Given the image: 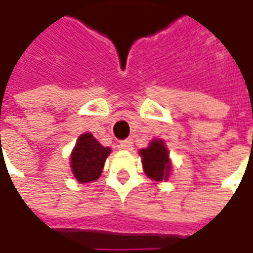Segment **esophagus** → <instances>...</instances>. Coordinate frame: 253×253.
<instances>
[{"label":"esophagus","mask_w":253,"mask_h":253,"mask_svg":"<svg viewBox=\"0 0 253 253\" xmlns=\"http://www.w3.org/2000/svg\"><path fill=\"white\" fill-rule=\"evenodd\" d=\"M119 147H120L122 150H125V151H130V150H133V140H131V138H127L125 141H122Z\"/></svg>","instance_id":"esophagus-1"}]
</instances>
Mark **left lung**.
Here are the masks:
<instances>
[{
  "instance_id": "1",
  "label": "left lung",
  "mask_w": 253,
  "mask_h": 253,
  "mask_svg": "<svg viewBox=\"0 0 253 253\" xmlns=\"http://www.w3.org/2000/svg\"><path fill=\"white\" fill-rule=\"evenodd\" d=\"M138 153L143 162L144 173L148 178L157 182H167L169 179L172 162L169 158V151L164 140L154 138L150 141L147 148H141Z\"/></svg>"
}]
</instances>
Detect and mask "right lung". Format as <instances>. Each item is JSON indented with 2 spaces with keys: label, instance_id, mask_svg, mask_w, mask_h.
Segmentation results:
<instances>
[{
  "label": "right lung",
  "instance_id": "add662e5",
  "mask_svg": "<svg viewBox=\"0 0 253 253\" xmlns=\"http://www.w3.org/2000/svg\"><path fill=\"white\" fill-rule=\"evenodd\" d=\"M110 153L112 148L103 147L91 133L80 135L70 155V165L74 178L80 183L96 180Z\"/></svg>",
  "mask_w": 253,
  "mask_h": 253
}]
</instances>
